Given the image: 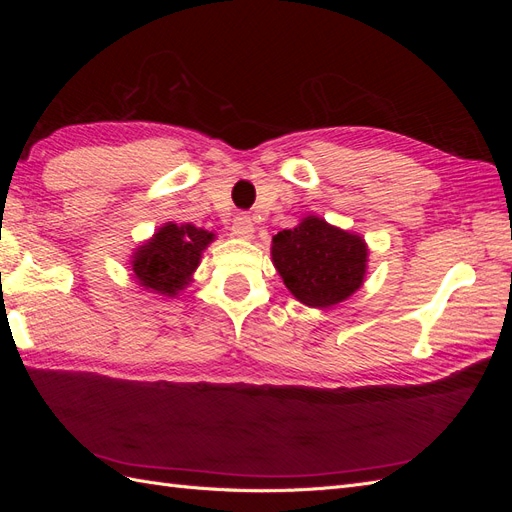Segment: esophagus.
Returning <instances> with one entry per match:
<instances>
[{
	"label": "esophagus",
	"instance_id": "1",
	"mask_svg": "<svg viewBox=\"0 0 512 512\" xmlns=\"http://www.w3.org/2000/svg\"><path fill=\"white\" fill-rule=\"evenodd\" d=\"M232 235L239 239H252L254 237V224L250 220V215L239 213L235 220H232Z\"/></svg>",
	"mask_w": 512,
	"mask_h": 512
}]
</instances>
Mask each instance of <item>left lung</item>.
I'll use <instances>...</instances> for the list:
<instances>
[{
  "mask_svg": "<svg viewBox=\"0 0 512 512\" xmlns=\"http://www.w3.org/2000/svg\"><path fill=\"white\" fill-rule=\"evenodd\" d=\"M271 258L294 299L309 307L346 301L363 286L367 273L365 239L318 215H307L299 226L277 232Z\"/></svg>",
  "mask_w": 512,
  "mask_h": 512,
  "instance_id": "left-lung-1",
  "label": "left lung"
}]
</instances>
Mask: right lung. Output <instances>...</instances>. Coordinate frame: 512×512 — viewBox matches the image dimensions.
I'll use <instances>...</instances> for the list:
<instances>
[{"instance_id":"1","label":"right lung","mask_w":512,"mask_h":512,"mask_svg":"<svg viewBox=\"0 0 512 512\" xmlns=\"http://www.w3.org/2000/svg\"><path fill=\"white\" fill-rule=\"evenodd\" d=\"M215 239L213 232L194 224L166 222L132 256V273L145 290L175 297L192 282L200 256Z\"/></svg>"}]
</instances>
